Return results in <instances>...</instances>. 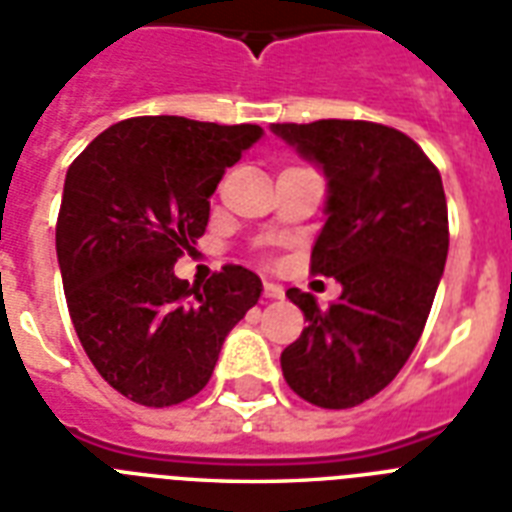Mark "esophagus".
<instances>
[{
    "instance_id": "esophagus-1",
    "label": "esophagus",
    "mask_w": 512,
    "mask_h": 512,
    "mask_svg": "<svg viewBox=\"0 0 512 512\" xmlns=\"http://www.w3.org/2000/svg\"><path fill=\"white\" fill-rule=\"evenodd\" d=\"M265 297H271V300H281L284 297V289L279 284H273V281H265Z\"/></svg>"
}]
</instances>
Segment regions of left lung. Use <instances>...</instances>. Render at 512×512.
Returning <instances> with one entry per match:
<instances>
[{"instance_id": "1", "label": "left lung", "mask_w": 512, "mask_h": 512, "mask_svg": "<svg viewBox=\"0 0 512 512\" xmlns=\"http://www.w3.org/2000/svg\"><path fill=\"white\" fill-rule=\"evenodd\" d=\"M271 132L327 177L311 271L342 284L327 311L287 289L308 327L284 348L281 372L305 401L350 409L401 372L425 329L449 252L444 183L422 148L385 124L321 119Z\"/></svg>"}]
</instances>
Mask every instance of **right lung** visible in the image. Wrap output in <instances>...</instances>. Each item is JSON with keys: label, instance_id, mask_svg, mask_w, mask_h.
I'll return each mask as SVG.
<instances>
[{"label": "right lung", "instance_id": "1", "mask_svg": "<svg viewBox=\"0 0 512 512\" xmlns=\"http://www.w3.org/2000/svg\"><path fill=\"white\" fill-rule=\"evenodd\" d=\"M257 124L138 116L108 127L68 167L55 249L66 303L100 377L143 406L196 396L263 281L225 265L204 287L175 276L209 220V196Z\"/></svg>", "mask_w": 512, "mask_h": 512}]
</instances>
